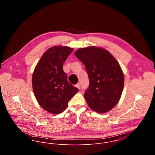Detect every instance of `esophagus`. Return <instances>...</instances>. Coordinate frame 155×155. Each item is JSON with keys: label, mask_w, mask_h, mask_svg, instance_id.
<instances>
[{"label": "esophagus", "mask_w": 155, "mask_h": 155, "mask_svg": "<svg viewBox=\"0 0 155 155\" xmlns=\"http://www.w3.org/2000/svg\"><path fill=\"white\" fill-rule=\"evenodd\" d=\"M75 86L77 87V88H78V89H80V83H77V84H75Z\"/></svg>", "instance_id": "esophagus-1"}]
</instances>
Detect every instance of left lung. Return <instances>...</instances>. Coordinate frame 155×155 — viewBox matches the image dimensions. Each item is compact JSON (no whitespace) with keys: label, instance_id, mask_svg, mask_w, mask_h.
Listing matches in <instances>:
<instances>
[{"label":"left lung","instance_id":"8db88e82","mask_svg":"<svg viewBox=\"0 0 155 155\" xmlns=\"http://www.w3.org/2000/svg\"><path fill=\"white\" fill-rule=\"evenodd\" d=\"M75 54L84 65L89 78L84 93L88 106L99 114L112 110L121 97L124 82L117 61L108 51L95 47L80 48Z\"/></svg>","mask_w":155,"mask_h":155}]
</instances>
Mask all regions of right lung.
Returning a JSON list of instances; mask_svg holds the SVG:
<instances>
[{"instance_id":"add662e5","label":"right lung","mask_w":155,"mask_h":155,"mask_svg":"<svg viewBox=\"0 0 155 155\" xmlns=\"http://www.w3.org/2000/svg\"><path fill=\"white\" fill-rule=\"evenodd\" d=\"M74 49L54 46L47 50L34 69L32 87L40 105L53 114H59L68 107V102L78 91L68 80L63 64Z\"/></svg>"}]
</instances>
